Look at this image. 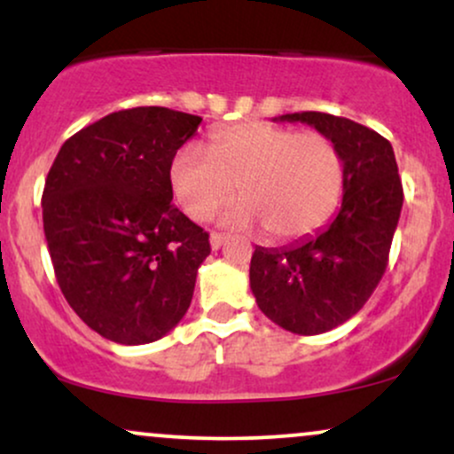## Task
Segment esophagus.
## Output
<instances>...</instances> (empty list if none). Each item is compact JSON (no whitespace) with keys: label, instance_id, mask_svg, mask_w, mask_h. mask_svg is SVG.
<instances>
[{"label":"esophagus","instance_id":"34e87169","mask_svg":"<svg viewBox=\"0 0 454 454\" xmlns=\"http://www.w3.org/2000/svg\"><path fill=\"white\" fill-rule=\"evenodd\" d=\"M209 241H211V249H215V252H217V249H220L223 245V241H226V237H223V234H220V232H211Z\"/></svg>","mask_w":454,"mask_h":454}]
</instances>
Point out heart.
Returning a JSON list of instances; mask_svg holds the SVG:
<instances>
[{"label":"heart","instance_id":"heart-1","mask_svg":"<svg viewBox=\"0 0 454 454\" xmlns=\"http://www.w3.org/2000/svg\"><path fill=\"white\" fill-rule=\"evenodd\" d=\"M346 166L325 134L264 121L215 129L209 153L187 145L170 164L175 200L192 220H209L234 187L243 200L223 211L232 228L267 226L275 241H299L320 231L341 202Z\"/></svg>","mask_w":454,"mask_h":454}]
</instances>
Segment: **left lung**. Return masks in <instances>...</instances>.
<instances>
[{
  "instance_id": "obj_1",
  "label": "left lung",
  "mask_w": 454,
  "mask_h": 454,
  "mask_svg": "<svg viewBox=\"0 0 454 454\" xmlns=\"http://www.w3.org/2000/svg\"><path fill=\"white\" fill-rule=\"evenodd\" d=\"M301 121L337 145L346 166L337 215L314 237L286 247H256L249 286L269 320L296 335H320L361 311L387 270L403 205L395 151L373 129L335 114L305 111Z\"/></svg>"
}]
</instances>
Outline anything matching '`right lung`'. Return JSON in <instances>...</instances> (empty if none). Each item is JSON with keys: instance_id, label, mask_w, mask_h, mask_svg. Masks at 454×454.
I'll list each match as a JSON object with an SVG mask.
<instances>
[{"instance_id": "right-lung-1", "label": "right lung", "mask_w": 454, "mask_h": 454, "mask_svg": "<svg viewBox=\"0 0 454 454\" xmlns=\"http://www.w3.org/2000/svg\"><path fill=\"white\" fill-rule=\"evenodd\" d=\"M202 119L164 106L111 113L67 138L43 194L44 237L76 316L123 346L185 316L209 234L170 205V164Z\"/></svg>"}]
</instances>
